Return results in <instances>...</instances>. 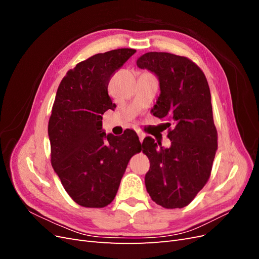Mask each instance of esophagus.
Instances as JSON below:
<instances>
[{"label":"esophagus","mask_w":259,"mask_h":259,"mask_svg":"<svg viewBox=\"0 0 259 259\" xmlns=\"http://www.w3.org/2000/svg\"><path fill=\"white\" fill-rule=\"evenodd\" d=\"M138 137H139L140 143H143V140H144V138H145V135L143 134V133H138Z\"/></svg>","instance_id":"obj_1"}]
</instances>
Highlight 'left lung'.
I'll return each mask as SVG.
<instances>
[{
  "label": "left lung",
  "mask_w": 259,
  "mask_h": 259,
  "mask_svg": "<svg viewBox=\"0 0 259 259\" xmlns=\"http://www.w3.org/2000/svg\"><path fill=\"white\" fill-rule=\"evenodd\" d=\"M137 67L158 76L161 94L151 112L165 120L170 147L153 138L143 142L150 161L145 176L151 199L165 208H182L194 199L210 176L217 150L210 92L202 70L187 57L150 52Z\"/></svg>",
  "instance_id": "1"
}]
</instances>
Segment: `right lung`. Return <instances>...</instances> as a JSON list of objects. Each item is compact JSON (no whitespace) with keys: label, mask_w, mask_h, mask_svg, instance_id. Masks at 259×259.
<instances>
[{"label":"right lung","mask_w":259,"mask_h":259,"mask_svg":"<svg viewBox=\"0 0 259 259\" xmlns=\"http://www.w3.org/2000/svg\"><path fill=\"white\" fill-rule=\"evenodd\" d=\"M135 53L119 49L94 55L69 70L58 86L49 121L52 166L81 206L110 204L130 159L142 151L134 131L106 135L101 121L115 108L109 81Z\"/></svg>","instance_id":"1"}]
</instances>
